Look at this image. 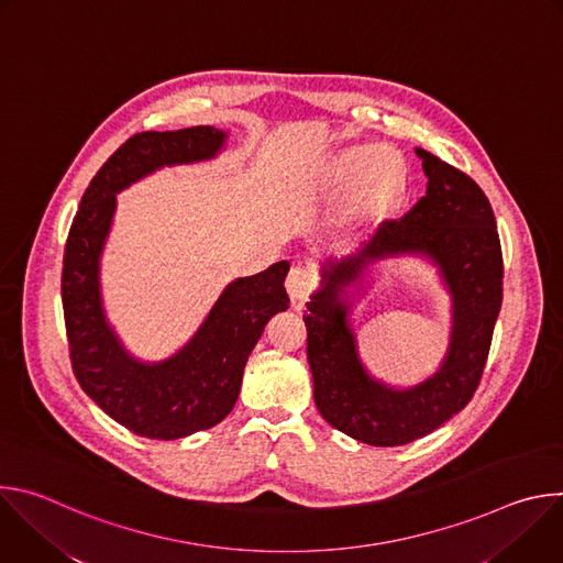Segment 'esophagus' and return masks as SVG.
I'll list each match as a JSON object with an SVG mask.
<instances>
[{"label": "esophagus", "instance_id": "obj_1", "mask_svg": "<svg viewBox=\"0 0 563 563\" xmlns=\"http://www.w3.org/2000/svg\"><path fill=\"white\" fill-rule=\"evenodd\" d=\"M285 287L291 296V300H305L311 289L316 287V274L311 267H305V265H298V267H291L287 280H285Z\"/></svg>", "mask_w": 563, "mask_h": 563}]
</instances>
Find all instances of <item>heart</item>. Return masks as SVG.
<instances>
[{
	"mask_svg": "<svg viewBox=\"0 0 563 563\" xmlns=\"http://www.w3.org/2000/svg\"><path fill=\"white\" fill-rule=\"evenodd\" d=\"M325 187L334 198L352 191L350 209L356 218H365L396 200L404 187V165L385 146L354 144L332 157Z\"/></svg>",
	"mask_w": 563,
	"mask_h": 563,
	"instance_id": "b5f03b06",
	"label": "heart"
}]
</instances>
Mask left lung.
I'll return each instance as SVG.
<instances>
[{
	"label": "left lung",
	"instance_id": "obj_1",
	"mask_svg": "<svg viewBox=\"0 0 563 563\" xmlns=\"http://www.w3.org/2000/svg\"><path fill=\"white\" fill-rule=\"evenodd\" d=\"M426 196L400 220L383 222L356 252L320 265L302 313L316 408L332 428L367 445H406L459 415L484 374L504 298V258L493 207L481 187L426 148ZM426 257L451 294V343L440 369L396 388L371 376L357 354L351 307L373 265Z\"/></svg>",
	"mask_w": 563,
	"mask_h": 563
}]
</instances>
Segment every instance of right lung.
Listing matches in <instances>:
<instances>
[{
	"label": "right lung",
	"instance_id": "obj_1",
	"mask_svg": "<svg viewBox=\"0 0 563 563\" xmlns=\"http://www.w3.org/2000/svg\"><path fill=\"white\" fill-rule=\"evenodd\" d=\"M229 133L216 126L144 131L129 137L79 202L62 269V305L73 372L79 387L126 430L174 441L218 426L235 406L252 350L269 318L289 307V263L231 280L194 336L163 361L133 356L109 323L100 263L118 194L176 165L213 159Z\"/></svg>",
	"mask_w": 563,
	"mask_h": 563
}]
</instances>
